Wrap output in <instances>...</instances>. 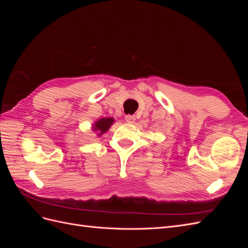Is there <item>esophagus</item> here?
I'll return each instance as SVG.
<instances>
[{"label":"esophagus","instance_id":"esophagus-1","mask_svg":"<svg viewBox=\"0 0 248 248\" xmlns=\"http://www.w3.org/2000/svg\"><path fill=\"white\" fill-rule=\"evenodd\" d=\"M125 120H126V122H128V123H134L137 118H136V116H132V115H126Z\"/></svg>","mask_w":248,"mask_h":248}]
</instances>
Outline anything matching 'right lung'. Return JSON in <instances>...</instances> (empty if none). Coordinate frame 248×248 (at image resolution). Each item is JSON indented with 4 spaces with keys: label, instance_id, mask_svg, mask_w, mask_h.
Masks as SVG:
<instances>
[{
    "label": "right lung",
    "instance_id": "1",
    "mask_svg": "<svg viewBox=\"0 0 248 248\" xmlns=\"http://www.w3.org/2000/svg\"><path fill=\"white\" fill-rule=\"evenodd\" d=\"M114 122V118H101L93 124V130L98 131V137H101L103 133H106L109 129V127Z\"/></svg>",
    "mask_w": 248,
    "mask_h": 248
}]
</instances>
